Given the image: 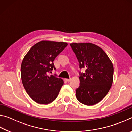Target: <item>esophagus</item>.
<instances>
[{"instance_id":"34e87169","label":"esophagus","mask_w":132,"mask_h":132,"mask_svg":"<svg viewBox=\"0 0 132 132\" xmlns=\"http://www.w3.org/2000/svg\"><path fill=\"white\" fill-rule=\"evenodd\" d=\"M64 80H65V81H68V82H69V81H70L71 79H64Z\"/></svg>"}]
</instances>
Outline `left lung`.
<instances>
[{"label":"left lung","mask_w":132,"mask_h":132,"mask_svg":"<svg viewBox=\"0 0 132 132\" xmlns=\"http://www.w3.org/2000/svg\"><path fill=\"white\" fill-rule=\"evenodd\" d=\"M80 68L86 71L79 77L80 84L76 90L77 100L86 105L100 102L110 90L113 79L112 62L104 50L90 42L71 43Z\"/></svg>","instance_id":"left-lung-1"}]
</instances>
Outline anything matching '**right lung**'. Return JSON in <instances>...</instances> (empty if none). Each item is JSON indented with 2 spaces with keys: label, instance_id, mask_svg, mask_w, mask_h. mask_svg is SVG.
<instances>
[{
  "label": "right lung",
  "instance_id": "1",
  "mask_svg": "<svg viewBox=\"0 0 132 132\" xmlns=\"http://www.w3.org/2000/svg\"><path fill=\"white\" fill-rule=\"evenodd\" d=\"M67 45L64 42L41 41L34 45L24 57L21 65L22 82L37 103L48 104L57 98L63 80L48 74L56 69L53 61Z\"/></svg>",
  "mask_w": 132,
  "mask_h": 132
}]
</instances>
